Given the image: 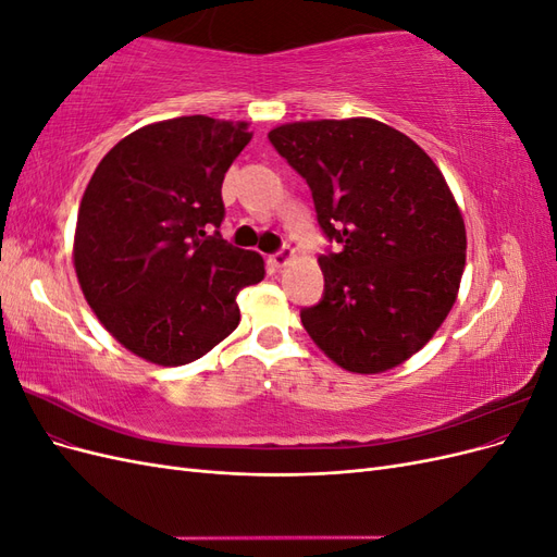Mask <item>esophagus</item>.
Listing matches in <instances>:
<instances>
[{
  "instance_id": "34e87169",
  "label": "esophagus",
  "mask_w": 557,
  "mask_h": 557,
  "mask_svg": "<svg viewBox=\"0 0 557 557\" xmlns=\"http://www.w3.org/2000/svg\"><path fill=\"white\" fill-rule=\"evenodd\" d=\"M293 256H295V252H293L290 248H281V250L274 252L272 258H269V262H272V267L281 269V267H285V264H288V262L293 260Z\"/></svg>"
}]
</instances>
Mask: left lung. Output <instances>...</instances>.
Segmentation results:
<instances>
[{
  "label": "left lung",
  "instance_id": "1",
  "mask_svg": "<svg viewBox=\"0 0 557 557\" xmlns=\"http://www.w3.org/2000/svg\"><path fill=\"white\" fill-rule=\"evenodd\" d=\"M269 141L309 183L318 225L339 244L318 258L325 293L301 309V325L352 374L409 360L442 327L465 272V221L440 166L374 117L288 123Z\"/></svg>",
  "mask_w": 557,
  "mask_h": 557
}]
</instances>
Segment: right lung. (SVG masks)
<instances>
[{
  "label": "right lung",
  "instance_id": "add662e5",
  "mask_svg": "<svg viewBox=\"0 0 557 557\" xmlns=\"http://www.w3.org/2000/svg\"><path fill=\"white\" fill-rule=\"evenodd\" d=\"M250 137L248 123L181 115L127 134L97 164L74 267L99 323L134 356L188 364L237 330V295L264 278V260L218 227L225 172Z\"/></svg>",
  "mask_w": 557,
  "mask_h": 557
}]
</instances>
